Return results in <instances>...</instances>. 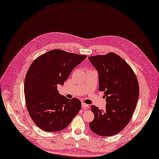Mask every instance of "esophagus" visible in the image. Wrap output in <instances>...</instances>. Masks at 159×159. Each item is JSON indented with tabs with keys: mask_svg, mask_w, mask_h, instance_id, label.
I'll list each match as a JSON object with an SVG mask.
<instances>
[{
	"mask_svg": "<svg viewBox=\"0 0 159 159\" xmlns=\"http://www.w3.org/2000/svg\"><path fill=\"white\" fill-rule=\"evenodd\" d=\"M81 105H82V107H84V108H89V106L88 104H85V103H84V102H83V103L81 104Z\"/></svg>",
	"mask_w": 159,
	"mask_h": 159,
	"instance_id": "obj_1",
	"label": "esophagus"
}]
</instances>
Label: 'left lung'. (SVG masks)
I'll return each instance as SVG.
<instances>
[{
	"mask_svg": "<svg viewBox=\"0 0 159 159\" xmlns=\"http://www.w3.org/2000/svg\"><path fill=\"white\" fill-rule=\"evenodd\" d=\"M99 74V91L104 92L106 109L91 106L94 119L90 129L102 136H113L129 123L139 94L138 79L121 57L110 52L88 57Z\"/></svg>",
	"mask_w": 159,
	"mask_h": 159,
	"instance_id": "obj_1",
	"label": "left lung"
}]
</instances>
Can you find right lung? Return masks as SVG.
I'll list each match as a JSON object with an SVG mask.
<instances>
[{"mask_svg":"<svg viewBox=\"0 0 159 159\" xmlns=\"http://www.w3.org/2000/svg\"><path fill=\"white\" fill-rule=\"evenodd\" d=\"M86 57L53 49L38 57L30 65L24 83L26 108L33 121L43 131L65 129L80 111V101L60 95L57 85H63Z\"/></svg>","mask_w":159,"mask_h":159,"instance_id":"right-lung-1","label":"right lung"}]
</instances>
